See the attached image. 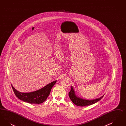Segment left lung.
I'll return each mask as SVG.
<instances>
[{
	"label": "left lung",
	"instance_id": "left-lung-1",
	"mask_svg": "<svg viewBox=\"0 0 126 126\" xmlns=\"http://www.w3.org/2000/svg\"><path fill=\"white\" fill-rule=\"evenodd\" d=\"M68 95L73 103H74L75 105L77 106H81V107L88 106V105L93 104L99 101L104 96L103 95V96H102L100 98H96L93 100H90L84 99L81 97H78L76 94L75 90L73 89V87L72 86H71V89L69 92Z\"/></svg>",
	"mask_w": 126,
	"mask_h": 126
}]
</instances>
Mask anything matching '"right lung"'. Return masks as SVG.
<instances>
[{
  "label": "right lung",
  "mask_w": 126,
  "mask_h": 126,
  "mask_svg": "<svg viewBox=\"0 0 126 126\" xmlns=\"http://www.w3.org/2000/svg\"><path fill=\"white\" fill-rule=\"evenodd\" d=\"M57 80L48 84L42 88L30 93H22L16 90L12 85V89L16 95L21 101L31 104H40L45 102L50 94V91Z\"/></svg>",
  "instance_id": "right-lung-1"
}]
</instances>
